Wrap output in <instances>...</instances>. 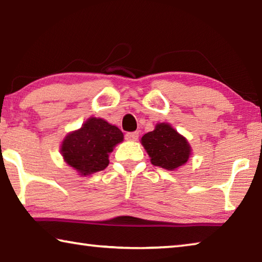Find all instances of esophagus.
Returning a JSON list of instances; mask_svg holds the SVG:
<instances>
[{
  "mask_svg": "<svg viewBox=\"0 0 262 262\" xmlns=\"http://www.w3.org/2000/svg\"><path fill=\"white\" fill-rule=\"evenodd\" d=\"M137 139H139V132H132L126 134V140L128 141H136Z\"/></svg>",
  "mask_w": 262,
  "mask_h": 262,
  "instance_id": "obj_1",
  "label": "esophagus"
}]
</instances>
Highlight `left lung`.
I'll return each instance as SVG.
<instances>
[{"mask_svg": "<svg viewBox=\"0 0 262 262\" xmlns=\"http://www.w3.org/2000/svg\"><path fill=\"white\" fill-rule=\"evenodd\" d=\"M141 141L155 166L174 170L188 161V142L167 123H158L155 130L143 135Z\"/></svg>", "mask_w": 262, "mask_h": 262, "instance_id": "obj_1", "label": "left lung"}]
</instances>
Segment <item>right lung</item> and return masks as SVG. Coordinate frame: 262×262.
Returning a JSON list of instances; mask_svg holds the SVG:
<instances>
[{"instance_id": "add662e5", "label": "right lung", "mask_w": 262, "mask_h": 262, "mask_svg": "<svg viewBox=\"0 0 262 262\" xmlns=\"http://www.w3.org/2000/svg\"><path fill=\"white\" fill-rule=\"evenodd\" d=\"M123 140L122 132L103 119L90 118L81 129L70 133L61 147L66 163L82 176L103 171L108 165V154Z\"/></svg>"}]
</instances>
